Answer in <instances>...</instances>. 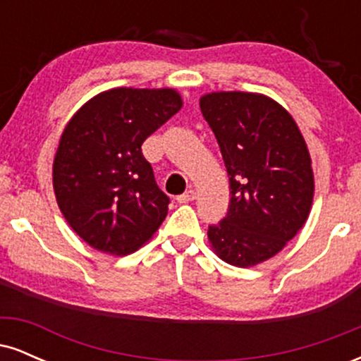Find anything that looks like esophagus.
I'll use <instances>...</instances> for the list:
<instances>
[{
    "label": "esophagus",
    "instance_id": "esophagus-1",
    "mask_svg": "<svg viewBox=\"0 0 361 361\" xmlns=\"http://www.w3.org/2000/svg\"><path fill=\"white\" fill-rule=\"evenodd\" d=\"M195 197H197V193H195V190H188V192H185L183 195H180V197L176 198L180 204H186V202H192L195 200Z\"/></svg>",
    "mask_w": 361,
    "mask_h": 361
}]
</instances>
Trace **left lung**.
Here are the masks:
<instances>
[{
  "label": "left lung",
  "instance_id": "8db88e82",
  "mask_svg": "<svg viewBox=\"0 0 361 361\" xmlns=\"http://www.w3.org/2000/svg\"><path fill=\"white\" fill-rule=\"evenodd\" d=\"M200 110L229 175L226 217L209 226V241L226 263L252 267L283 250L307 221L314 175L299 127L263 94L221 91Z\"/></svg>",
  "mask_w": 361,
  "mask_h": 361
}]
</instances>
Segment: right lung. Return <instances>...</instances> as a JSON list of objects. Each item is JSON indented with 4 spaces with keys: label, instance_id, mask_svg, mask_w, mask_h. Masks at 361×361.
Here are the masks:
<instances>
[{
    "label": "right lung",
    "instance_id": "obj_1",
    "mask_svg": "<svg viewBox=\"0 0 361 361\" xmlns=\"http://www.w3.org/2000/svg\"><path fill=\"white\" fill-rule=\"evenodd\" d=\"M180 109L175 90L115 88L90 100L64 128L54 192L74 233L94 250L130 255L163 224L169 197L142 144Z\"/></svg>",
    "mask_w": 361,
    "mask_h": 361
}]
</instances>
